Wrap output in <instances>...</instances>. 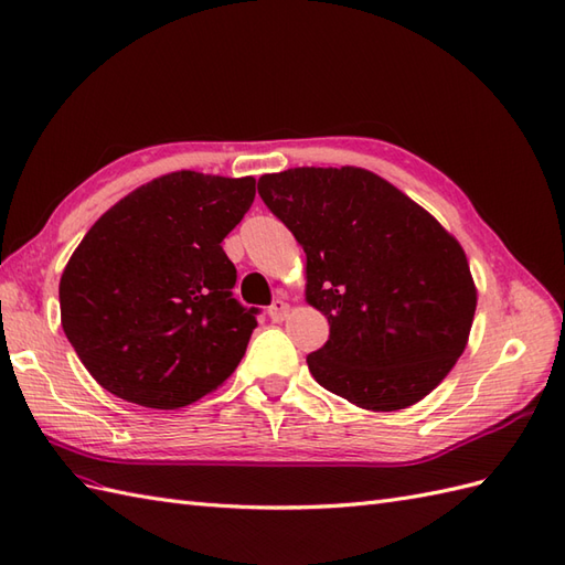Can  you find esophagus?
Segmentation results:
<instances>
[{
    "mask_svg": "<svg viewBox=\"0 0 565 565\" xmlns=\"http://www.w3.org/2000/svg\"><path fill=\"white\" fill-rule=\"evenodd\" d=\"M288 310H291V308H288L286 300H274L267 312H269V317H271V322H284Z\"/></svg>",
    "mask_w": 565,
    "mask_h": 565,
    "instance_id": "obj_1",
    "label": "esophagus"
}]
</instances>
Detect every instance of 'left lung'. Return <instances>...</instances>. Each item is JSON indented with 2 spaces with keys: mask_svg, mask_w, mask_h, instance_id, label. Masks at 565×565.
I'll use <instances>...</instances> for the list:
<instances>
[{
  "mask_svg": "<svg viewBox=\"0 0 565 565\" xmlns=\"http://www.w3.org/2000/svg\"><path fill=\"white\" fill-rule=\"evenodd\" d=\"M259 198L306 250V300L329 322L308 355L327 392L392 413L466 351L477 288L466 250L396 185L360 167L265 173Z\"/></svg>",
  "mask_w": 565,
  "mask_h": 565,
  "instance_id": "8db88e82",
  "label": "left lung"
}]
</instances>
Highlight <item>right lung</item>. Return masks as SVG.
Returning a JSON list of instances; mask_svg holds the SVG:
<instances>
[{"mask_svg": "<svg viewBox=\"0 0 565 565\" xmlns=\"http://www.w3.org/2000/svg\"><path fill=\"white\" fill-rule=\"evenodd\" d=\"M255 179L173 171L136 188L83 236L60 281L64 334L109 394L173 411L222 386L257 327L231 294L222 241Z\"/></svg>", "mask_w": 565, "mask_h": 565, "instance_id": "add662e5", "label": "right lung"}]
</instances>
